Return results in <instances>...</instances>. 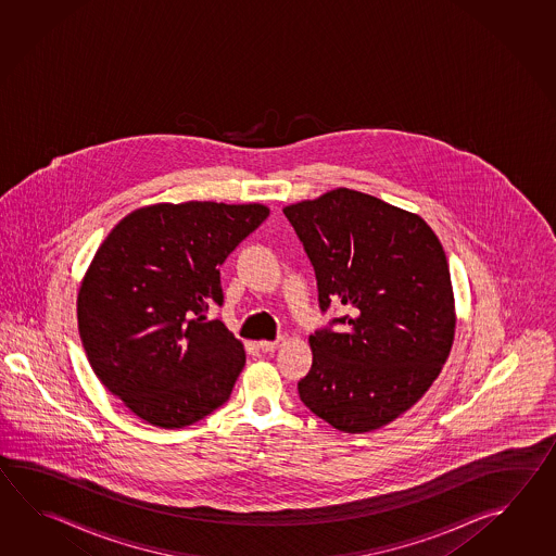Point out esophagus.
Here are the masks:
<instances>
[{
	"mask_svg": "<svg viewBox=\"0 0 556 556\" xmlns=\"http://www.w3.org/2000/svg\"><path fill=\"white\" fill-rule=\"evenodd\" d=\"M286 340L283 338H278V340H273V342H258V348H261L262 352H276L278 348H282Z\"/></svg>",
	"mask_w": 556,
	"mask_h": 556,
	"instance_id": "1",
	"label": "esophagus"
}]
</instances>
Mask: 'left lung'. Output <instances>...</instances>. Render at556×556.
<instances>
[{
    "instance_id": "8db88e82",
    "label": "left lung",
    "mask_w": 556,
    "mask_h": 556,
    "mask_svg": "<svg viewBox=\"0 0 556 556\" xmlns=\"http://www.w3.org/2000/svg\"><path fill=\"white\" fill-rule=\"evenodd\" d=\"M318 278L319 307L343 306L309 336L298 383L312 414L343 433L388 426L438 379L455 338L450 264L419 214L352 189L283 208Z\"/></svg>"
}]
</instances>
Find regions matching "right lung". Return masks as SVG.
<instances>
[{
  "instance_id": "right-lung-1",
  "label": "right lung",
  "mask_w": 556,
  "mask_h": 556,
  "mask_svg": "<svg viewBox=\"0 0 556 556\" xmlns=\"http://www.w3.org/2000/svg\"><path fill=\"white\" fill-rule=\"evenodd\" d=\"M270 208L189 201L142 206L94 252L77 324L94 376L142 421L197 424L230 397L244 345L220 319V264Z\"/></svg>"
}]
</instances>
